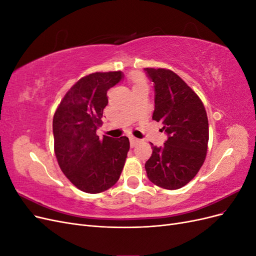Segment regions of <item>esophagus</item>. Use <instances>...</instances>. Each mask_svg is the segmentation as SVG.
Instances as JSON below:
<instances>
[{
	"label": "esophagus",
	"instance_id": "34e87169",
	"mask_svg": "<svg viewBox=\"0 0 256 256\" xmlns=\"http://www.w3.org/2000/svg\"><path fill=\"white\" fill-rule=\"evenodd\" d=\"M138 143H140V140L136 138H134V136H130V146L131 147H134Z\"/></svg>",
	"mask_w": 256,
	"mask_h": 256
}]
</instances>
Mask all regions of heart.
<instances>
[{"label": "heart", "mask_w": 256, "mask_h": 256, "mask_svg": "<svg viewBox=\"0 0 256 256\" xmlns=\"http://www.w3.org/2000/svg\"><path fill=\"white\" fill-rule=\"evenodd\" d=\"M138 83H142V82H141V81H138V83H136V84H138Z\"/></svg>", "instance_id": "b5f03b06"}]
</instances>
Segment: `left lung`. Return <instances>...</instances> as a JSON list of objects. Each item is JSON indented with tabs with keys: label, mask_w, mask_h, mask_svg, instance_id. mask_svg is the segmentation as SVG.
I'll list each match as a JSON object with an SVG mask.
<instances>
[{
	"label": "left lung",
	"mask_w": 256,
	"mask_h": 256,
	"mask_svg": "<svg viewBox=\"0 0 256 256\" xmlns=\"http://www.w3.org/2000/svg\"><path fill=\"white\" fill-rule=\"evenodd\" d=\"M154 84L152 120L162 122L168 136L164 146L152 144L146 161L148 180L158 187L176 190L187 184L206 158L208 120L203 102L175 72L164 68H145Z\"/></svg>",
	"instance_id": "left-lung-1"
}]
</instances>
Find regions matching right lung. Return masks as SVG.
<instances>
[{
  "mask_svg": "<svg viewBox=\"0 0 256 256\" xmlns=\"http://www.w3.org/2000/svg\"><path fill=\"white\" fill-rule=\"evenodd\" d=\"M124 78L122 72H95L67 92L53 118L54 152L58 166L76 188L99 193L116 184L129 150V138L104 136L102 125L106 92Z\"/></svg>",
  "mask_w": 256,
  "mask_h": 256,
  "instance_id": "right-lung-1",
  "label": "right lung"
}]
</instances>
